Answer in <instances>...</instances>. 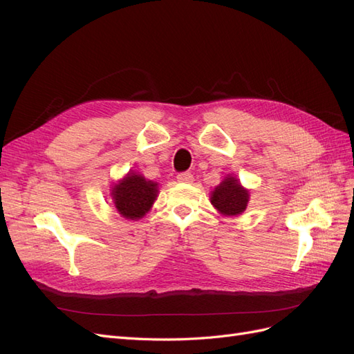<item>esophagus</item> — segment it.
<instances>
[{
    "label": "esophagus",
    "instance_id": "1",
    "mask_svg": "<svg viewBox=\"0 0 354 354\" xmlns=\"http://www.w3.org/2000/svg\"><path fill=\"white\" fill-rule=\"evenodd\" d=\"M177 180L180 181V183H192V181H194V176H192L190 173H180L177 176Z\"/></svg>",
    "mask_w": 354,
    "mask_h": 354
}]
</instances>
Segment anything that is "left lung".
I'll use <instances>...</instances> for the list:
<instances>
[{
    "mask_svg": "<svg viewBox=\"0 0 354 354\" xmlns=\"http://www.w3.org/2000/svg\"><path fill=\"white\" fill-rule=\"evenodd\" d=\"M250 192L238 181L236 177L227 176L211 192V203L216 209L227 217H236L246 209Z\"/></svg>",
    "mask_w": 354,
    "mask_h": 354,
    "instance_id": "8db88e82",
    "label": "left lung"
}]
</instances>
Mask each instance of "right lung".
<instances>
[{"label": "right lung", "mask_w": 354, "mask_h": 354, "mask_svg": "<svg viewBox=\"0 0 354 354\" xmlns=\"http://www.w3.org/2000/svg\"><path fill=\"white\" fill-rule=\"evenodd\" d=\"M116 211L128 220H138L152 208L158 196V183L146 180L142 174L128 173L112 187Z\"/></svg>", "instance_id": "right-lung-1"}]
</instances>
